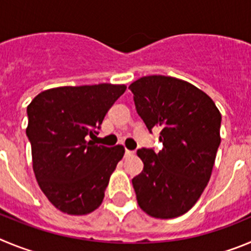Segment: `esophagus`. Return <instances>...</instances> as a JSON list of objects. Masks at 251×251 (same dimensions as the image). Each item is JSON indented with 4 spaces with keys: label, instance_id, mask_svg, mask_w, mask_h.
<instances>
[{
    "label": "esophagus",
    "instance_id": "34e87169",
    "mask_svg": "<svg viewBox=\"0 0 251 251\" xmlns=\"http://www.w3.org/2000/svg\"><path fill=\"white\" fill-rule=\"evenodd\" d=\"M134 151H131V150H127V149H126L125 150V156H132V155H134Z\"/></svg>",
    "mask_w": 251,
    "mask_h": 251
}]
</instances>
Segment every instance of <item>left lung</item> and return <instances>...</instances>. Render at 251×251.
<instances>
[{
    "mask_svg": "<svg viewBox=\"0 0 251 251\" xmlns=\"http://www.w3.org/2000/svg\"><path fill=\"white\" fill-rule=\"evenodd\" d=\"M128 89L149 131L161 128L159 152L137 150L144 162L132 179L139 206L152 218H177L209 182L221 141V114L204 91L170 76H145Z\"/></svg>",
    "mask_w": 251,
    "mask_h": 251,
    "instance_id": "8db88e82",
    "label": "left lung"
}]
</instances>
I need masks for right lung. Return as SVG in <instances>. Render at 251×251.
<instances>
[{"label": "right lung", "mask_w": 251, "mask_h": 251, "mask_svg": "<svg viewBox=\"0 0 251 251\" xmlns=\"http://www.w3.org/2000/svg\"><path fill=\"white\" fill-rule=\"evenodd\" d=\"M125 85H85L50 89L28 106L26 135L36 180L62 213L86 215L101 205L123 145H95L103 117L125 92Z\"/></svg>", "instance_id": "right-lung-1"}]
</instances>
